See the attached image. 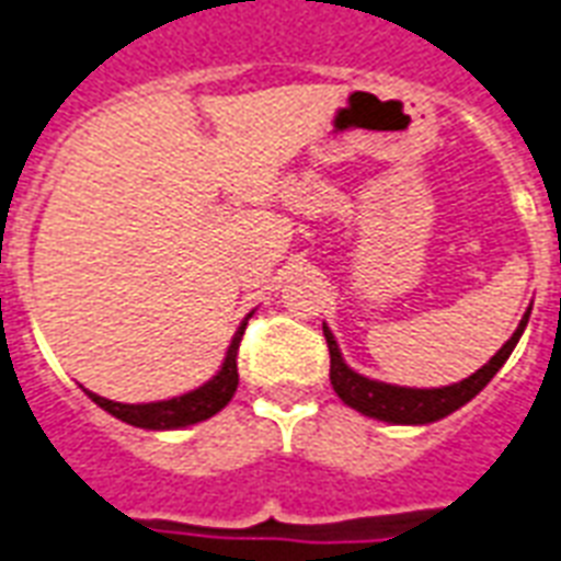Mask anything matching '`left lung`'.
<instances>
[{"instance_id": "obj_1", "label": "left lung", "mask_w": 561, "mask_h": 561, "mask_svg": "<svg viewBox=\"0 0 561 561\" xmlns=\"http://www.w3.org/2000/svg\"><path fill=\"white\" fill-rule=\"evenodd\" d=\"M529 312L524 314V321L514 330L512 339L502 344L496 356H491V363L481 365L479 371L467 377V380L439 386V389H410V386L380 383V380H368V377L356 375L354 368H347V363L339 354V344H335L333 333L323 327L327 347H330V383H333L335 396L342 398L347 408L359 410L365 416L380 419V422H389V425H428V422H437V419L449 416L458 408H463L470 398L479 396L481 389L491 383V377L512 356L514 344L520 342L526 321H529Z\"/></svg>"}]
</instances>
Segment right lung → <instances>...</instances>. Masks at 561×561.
<instances>
[{"instance_id": "add662e5", "label": "right lung", "mask_w": 561, "mask_h": 561, "mask_svg": "<svg viewBox=\"0 0 561 561\" xmlns=\"http://www.w3.org/2000/svg\"><path fill=\"white\" fill-rule=\"evenodd\" d=\"M243 330H247V321L240 323L238 333H234V339L228 344L226 363L217 371V377H210L205 386H198V389L186 392V396L169 398V401H153V404H118V401H110V398L89 392L91 401L98 408L106 410V413H112L115 419L127 422V425H136V428L169 431L205 422V419H210L214 413L226 408L231 396L238 392V351Z\"/></svg>"}]
</instances>
